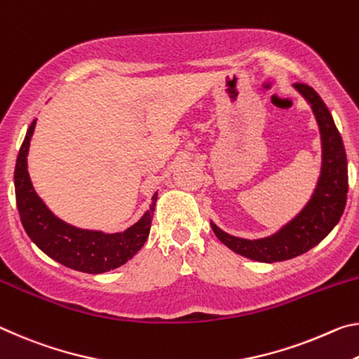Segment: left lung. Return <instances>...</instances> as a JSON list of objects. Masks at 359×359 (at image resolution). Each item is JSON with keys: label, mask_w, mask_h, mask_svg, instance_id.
Listing matches in <instances>:
<instances>
[{"label": "left lung", "mask_w": 359, "mask_h": 359, "mask_svg": "<svg viewBox=\"0 0 359 359\" xmlns=\"http://www.w3.org/2000/svg\"><path fill=\"white\" fill-rule=\"evenodd\" d=\"M294 89L312 108L321 137V172L307 205L287 224L269 237H233L211 222V229L227 248L259 262H278L301 256L318 245L337 226L348 192V168L342 137L327 107L312 87L297 82Z\"/></svg>", "instance_id": "left-lung-1"}]
</instances>
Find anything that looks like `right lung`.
<instances>
[{"label": "right lung", "mask_w": 359, "mask_h": 359, "mask_svg": "<svg viewBox=\"0 0 359 359\" xmlns=\"http://www.w3.org/2000/svg\"><path fill=\"white\" fill-rule=\"evenodd\" d=\"M34 127L36 119L28 127L17 156L14 172L17 210L28 237L52 259L79 272L103 273L124 266L148 240L157 192L152 196L149 210L124 232L104 233L68 224L46 207L34 191L28 175L27 156Z\"/></svg>", "instance_id": "add662e5"}]
</instances>
